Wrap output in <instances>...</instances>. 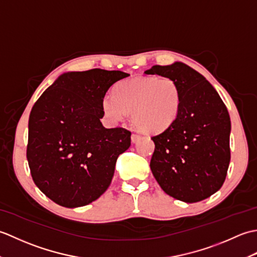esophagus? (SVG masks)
Segmentation results:
<instances>
[{"label":"esophagus","mask_w":257,"mask_h":257,"mask_svg":"<svg viewBox=\"0 0 257 257\" xmlns=\"http://www.w3.org/2000/svg\"><path fill=\"white\" fill-rule=\"evenodd\" d=\"M139 139H140V135L135 134V133L132 135V141H133V143H137Z\"/></svg>","instance_id":"obj_1"}]
</instances>
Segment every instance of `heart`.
I'll return each instance as SVG.
<instances>
[{"instance_id":"obj_1","label":"heart","mask_w":257,"mask_h":257,"mask_svg":"<svg viewBox=\"0 0 257 257\" xmlns=\"http://www.w3.org/2000/svg\"><path fill=\"white\" fill-rule=\"evenodd\" d=\"M182 94L171 78L139 77L120 81L113 95L102 98L101 108L111 121H120L132 112L133 122L147 134L163 132L181 110Z\"/></svg>"}]
</instances>
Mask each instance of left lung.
Here are the masks:
<instances>
[{"instance_id": "8db88e82", "label": "left lung", "mask_w": 257, "mask_h": 257, "mask_svg": "<svg viewBox=\"0 0 257 257\" xmlns=\"http://www.w3.org/2000/svg\"><path fill=\"white\" fill-rule=\"evenodd\" d=\"M147 75L176 81L182 94L181 110L170 127L151 137L152 174L172 198L194 203L219 191L230 165L231 120L209 81L183 63L155 65Z\"/></svg>"}]
</instances>
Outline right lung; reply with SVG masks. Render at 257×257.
Wrapping results in <instances>:
<instances>
[{
  "label": "right lung",
  "instance_id": "1",
  "mask_svg": "<svg viewBox=\"0 0 257 257\" xmlns=\"http://www.w3.org/2000/svg\"><path fill=\"white\" fill-rule=\"evenodd\" d=\"M129 74L95 68L59 76L33 106L26 158L33 181L65 207L91 203L105 192L132 133L107 129L102 98Z\"/></svg>",
  "mask_w": 257,
  "mask_h": 257
}]
</instances>
